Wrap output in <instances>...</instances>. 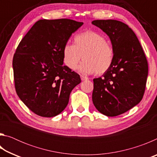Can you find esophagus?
<instances>
[{
	"instance_id": "obj_1",
	"label": "esophagus",
	"mask_w": 157,
	"mask_h": 157,
	"mask_svg": "<svg viewBox=\"0 0 157 157\" xmlns=\"http://www.w3.org/2000/svg\"><path fill=\"white\" fill-rule=\"evenodd\" d=\"M80 78H81V79L82 81H84V80H86V79H88V78H87V77L84 76V75H81Z\"/></svg>"
}]
</instances>
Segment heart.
Segmentation results:
<instances>
[{"label": "heart", "instance_id": "b5f03b06", "mask_svg": "<svg viewBox=\"0 0 157 157\" xmlns=\"http://www.w3.org/2000/svg\"><path fill=\"white\" fill-rule=\"evenodd\" d=\"M63 63L68 68L75 69L82 59L79 67L82 73L102 75L112 67L115 58L113 46L105 36L95 31H85L76 34L74 45L66 44L62 50Z\"/></svg>", "mask_w": 157, "mask_h": 157}]
</instances>
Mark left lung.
Wrapping results in <instances>:
<instances>
[{
	"mask_svg": "<svg viewBox=\"0 0 157 157\" xmlns=\"http://www.w3.org/2000/svg\"><path fill=\"white\" fill-rule=\"evenodd\" d=\"M92 23L109 36L115 52L112 67L94 79L92 100L98 111L107 116L126 112L144 95L148 63L139 39L125 23L116 20H95Z\"/></svg>",
	"mask_w": 157,
	"mask_h": 157,
	"instance_id": "obj_1",
	"label": "left lung"
}]
</instances>
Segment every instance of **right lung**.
<instances>
[{
    "label": "right lung",
    "mask_w": 157,
    "mask_h": 157,
    "mask_svg": "<svg viewBox=\"0 0 157 157\" xmlns=\"http://www.w3.org/2000/svg\"><path fill=\"white\" fill-rule=\"evenodd\" d=\"M82 25L68 18L39 20L18 44L12 61L16 92L36 115L59 114L81 82L79 74L63 65L62 50Z\"/></svg>",
    "instance_id": "obj_1"
}]
</instances>
